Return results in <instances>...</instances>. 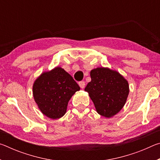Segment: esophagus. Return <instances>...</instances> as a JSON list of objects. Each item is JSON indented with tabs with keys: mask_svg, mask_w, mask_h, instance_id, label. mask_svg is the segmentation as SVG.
I'll return each instance as SVG.
<instances>
[{
	"mask_svg": "<svg viewBox=\"0 0 160 160\" xmlns=\"http://www.w3.org/2000/svg\"><path fill=\"white\" fill-rule=\"evenodd\" d=\"M78 85H79V86L81 88L83 89L84 88H85V81H80V82H78Z\"/></svg>",
	"mask_w": 160,
	"mask_h": 160,
	"instance_id": "34e87169",
	"label": "esophagus"
}]
</instances>
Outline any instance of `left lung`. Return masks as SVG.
Listing matches in <instances>:
<instances>
[{
  "instance_id": "1",
  "label": "left lung",
  "mask_w": 160,
  "mask_h": 160,
  "mask_svg": "<svg viewBox=\"0 0 160 160\" xmlns=\"http://www.w3.org/2000/svg\"><path fill=\"white\" fill-rule=\"evenodd\" d=\"M91 82L87 85L88 92L99 114L110 118L119 112L129 93L128 83L114 70L97 68L90 72Z\"/></svg>"
}]
</instances>
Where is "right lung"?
<instances>
[{
  "label": "right lung",
  "mask_w": 160,
  "mask_h": 160,
  "mask_svg": "<svg viewBox=\"0 0 160 160\" xmlns=\"http://www.w3.org/2000/svg\"><path fill=\"white\" fill-rule=\"evenodd\" d=\"M80 89L71 75L56 67L37 78L33 85V95L43 114L56 119L66 113L70 99Z\"/></svg>",
  "instance_id": "obj_1"
}]
</instances>
